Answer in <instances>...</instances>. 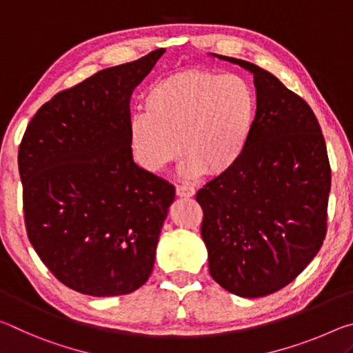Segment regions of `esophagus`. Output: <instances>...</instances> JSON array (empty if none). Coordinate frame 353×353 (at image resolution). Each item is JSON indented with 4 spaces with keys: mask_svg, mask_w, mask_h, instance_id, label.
<instances>
[{
    "mask_svg": "<svg viewBox=\"0 0 353 353\" xmlns=\"http://www.w3.org/2000/svg\"><path fill=\"white\" fill-rule=\"evenodd\" d=\"M195 194V188L190 186V184H180V186H176V195L178 197H192Z\"/></svg>",
    "mask_w": 353,
    "mask_h": 353,
    "instance_id": "34e87169",
    "label": "esophagus"
}]
</instances>
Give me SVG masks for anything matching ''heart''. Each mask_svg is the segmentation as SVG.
Here are the masks:
<instances>
[{"label": "heart", "instance_id": "heart-1", "mask_svg": "<svg viewBox=\"0 0 353 353\" xmlns=\"http://www.w3.org/2000/svg\"><path fill=\"white\" fill-rule=\"evenodd\" d=\"M143 108L145 114H134L128 125L131 154L143 170L163 172L183 152L184 175L219 176L244 153L255 95L236 74L186 70L154 83Z\"/></svg>", "mask_w": 353, "mask_h": 353}]
</instances>
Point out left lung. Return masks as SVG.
Here are the masks:
<instances>
[{
    "mask_svg": "<svg viewBox=\"0 0 353 353\" xmlns=\"http://www.w3.org/2000/svg\"><path fill=\"white\" fill-rule=\"evenodd\" d=\"M253 74L256 114L233 169L197 192L210 274L241 297H264L296 279L327 234L332 186L325 139L313 109L264 68Z\"/></svg>",
    "mask_w": 353,
    "mask_h": 353,
    "instance_id": "left-lung-1",
    "label": "left lung"
}]
</instances>
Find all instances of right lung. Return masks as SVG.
<instances>
[{"label":"right lung","instance_id":"add662e5","mask_svg":"<svg viewBox=\"0 0 353 353\" xmlns=\"http://www.w3.org/2000/svg\"><path fill=\"white\" fill-rule=\"evenodd\" d=\"M164 50L105 68L56 94L19 148L23 212L42 263L70 290L95 297L141 288L175 188L132 161V90Z\"/></svg>","mask_w":353,"mask_h":353}]
</instances>
